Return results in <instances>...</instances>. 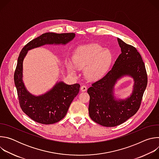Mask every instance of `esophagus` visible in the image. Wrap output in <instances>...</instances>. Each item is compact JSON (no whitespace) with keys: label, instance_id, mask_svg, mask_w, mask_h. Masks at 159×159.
I'll return each instance as SVG.
<instances>
[{"label":"esophagus","instance_id":"esophagus-1","mask_svg":"<svg viewBox=\"0 0 159 159\" xmlns=\"http://www.w3.org/2000/svg\"><path fill=\"white\" fill-rule=\"evenodd\" d=\"M87 89V86H85V85H82V86H81V87H80V90H82V92H85V91H86Z\"/></svg>","mask_w":159,"mask_h":159}]
</instances>
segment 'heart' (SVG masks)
Here are the masks:
<instances>
[{
	"label": "heart",
	"instance_id": "obj_1",
	"mask_svg": "<svg viewBox=\"0 0 159 159\" xmlns=\"http://www.w3.org/2000/svg\"><path fill=\"white\" fill-rule=\"evenodd\" d=\"M112 54L102 49L98 44H89L79 47L73 53L72 61L67 60L66 66L72 73L75 72V66L84 68V74L90 80H97L107 72L112 61Z\"/></svg>",
	"mask_w": 159,
	"mask_h": 159
}]
</instances>
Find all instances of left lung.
Returning <instances> with one entry per match:
<instances>
[{
  "label": "left lung",
  "instance_id": "left-lung-1",
  "mask_svg": "<svg viewBox=\"0 0 159 159\" xmlns=\"http://www.w3.org/2000/svg\"><path fill=\"white\" fill-rule=\"evenodd\" d=\"M121 53L112 69L87 90L90 96L89 114L94 122L106 127L120 125L136 114L140 108L147 85V74L142 58L137 50L118 38ZM134 79L132 94L125 100H116L114 87L120 78Z\"/></svg>",
  "mask_w": 159,
  "mask_h": 159
}]
</instances>
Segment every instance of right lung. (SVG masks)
<instances>
[{
  "mask_svg": "<svg viewBox=\"0 0 159 159\" xmlns=\"http://www.w3.org/2000/svg\"><path fill=\"white\" fill-rule=\"evenodd\" d=\"M75 33H46L31 40L22 49L14 72V83L19 105L25 114L36 122L50 125L62 120L74 99L79 92L80 85L57 82L44 94L35 96L30 93L22 81V64L28 51L44 44H66L75 38Z\"/></svg>",
  "mask_w": 159,
  "mask_h": 159,
  "instance_id": "obj_1",
  "label": "right lung"
}]
</instances>
